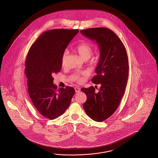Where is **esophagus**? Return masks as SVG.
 Instances as JSON below:
<instances>
[{
    "label": "esophagus",
    "mask_w": 158,
    "mask_h": 158,
    "mask_svg": "<svg viewBox=\"0 0 158 158\" xmlns=\"http://www.w3.org/2000/svg\"><path fill=\"white\" fill-rule=\"evenodd\" d=\"M74 89H75V91L76 93H78L80 91V88H79V87H76L74 88Z\"/></svg>",
    "instance_id": "34e87169"
}]
</instances>
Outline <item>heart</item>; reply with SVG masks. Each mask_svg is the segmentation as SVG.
I'll return each instance as SVG.
<instances>
[{"label":"heart","mask_w":158,"mask_h":158,"mask_svg":"<svg viewBox=\"0 0 158 158\" xmlns=\"http://www.w3.org/2000/svg\"><path fill=\"white\" fill-rule=\"evenodd\" d=\"M75 50L79 55L81 58L82 59L84 60L89 59L93 52L92 47H91L89 44H87L86 42H82L81 44H78L75 48ZM67 52L65 51L62 56V59H61L62 63L64 62V60L67 56ZM72 80L80 84L84 82V78L83 77V75L76 74H74V76L72 77Z\"/></svg>","instance_id":"obj_1"}]
</instances>
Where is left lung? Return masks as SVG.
Wrapping results in <instances>:
<instances>
[{
  "instance_id": "obj_1",
  "label": "left lung",
  "mask_w": 158,
  "mask_h": 158,
  "mask_svg": "<svg viewBox=\"0 0 158 158\" xmlns=\"http://www.w3.org/2000/svg\"><path fill=\"white\" fill-rule=\"evenodd\" d=\"M85 37L95 40L100 49V59L93 83L100 84L98 92L94 86L82 88L87 96L83 104L87 116L97 122L110 118L118 108L128 82L129 62L124 44L112 30L106 27L81 30Z\"/></svg>"
}]
</instances>
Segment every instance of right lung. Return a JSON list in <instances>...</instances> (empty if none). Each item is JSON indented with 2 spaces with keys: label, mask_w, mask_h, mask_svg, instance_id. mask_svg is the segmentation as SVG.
<instances>
[{
  "label": "right lung",
  "mask_w": 158,
  "mask_h": 158,
  "mask_svg": "<svg viewBox=\"0 0 158 158\" xmlns=\"http://www.w3.org/2000/svg\"><path fill=\"white\" fill-rule=\"evenodd\" d=\"M78 32V29H63L46 31L27 55L25 73L30 99L39 113L50 120L64 114L75 93L70 86L57 89L52 75L60 71L63 54Z\"/></svg>",
  "instance_id": "1"
}]
</instances>
